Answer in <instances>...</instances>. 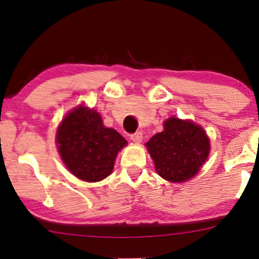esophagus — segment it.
I'll use <instances>...</instances> for the list:
<instances>
[{"instance_id": "esophagus-1", "label": "esophagus", "mask_w": 259, "mask_h": 259, "mask_svg": "<svg viewBox=\"0 0 259 259\" xmlns=\"http://www.w3.org/2000/svg\"><path fill=\"white\" fill-rule=\"evenodd\" d=\"M131 139H132V141H134V143H141V140H143V133L141 132H136L134 134H132L131 136Z\"/></svg>"}]
</instances>
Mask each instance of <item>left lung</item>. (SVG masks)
<instances>
[{
    "label": "left lung",
    "mask_w": 259,
    "mask_h": 259,
    "mask_svg": "<svg viewBox=\"0 0 259 259\" xmlns=\"http://www.w3.org/2000/svg\"><path fill=\"white\" fill-rule=\"evenodd\" d=\"M158 175L172 183L192 178L206 161L210 141L200 126L192 121L169 118L164 131L146 143Z\"/></svg>",
    "instance_id": "1"
}]
</instances>
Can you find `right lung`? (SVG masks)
Here are the masks:
<instances>
[{"mask_svg":"<svg viewBox=\"0 0 259 259\" xmlns=\"http://www.w3.org/2000/svg\"><path fill=\"white\" fill-rule=\"evenodd\" d=\"M59 152L74 176L84 182H100L113 171L125 138L102 123L94 109L79 106L62 120L56 134Z\"/></svg>","mask_w":259,"mask_h":259,"instance_id":"right-lung-1","label":"right lung"}]
</instances>
